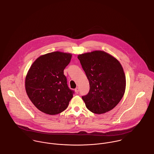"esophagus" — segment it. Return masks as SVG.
Masks as SVG:
<instances>
[{
  "instance_id": "1",
  "label": "esophagus",
  "mask_w": 154,
  "mask_h": 154,
  "mask_svg": "<svg viewBox=\"0 0 154 154\" xmlns=\"http://www.w3.org/2000/svg\"><path fill=\"white\" fill-rule=\"evenodd\" d=\"M75 93H78L79 92V88H76L75 89Z\"/></svg>"
}]
</instances>
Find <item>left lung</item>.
<instances>
[{
  "label": "left lung",
  "instance_id": "8db88e82",
  "mask_svg": "<svg viewBox=\"0 0 154 154\" xmlns=\"http://www.w3.org/2000/svg\"><path fill=\"white\" fill-rule=\"evenodd\" d=\"M77 57L89 82V92L82 97L86 107L96 114L110 111L125 91L126 78L121 63L101 50L79 54Z\"/></svg>",
  "mask_w": 154,
  "mask_h": 154
}]
</instances>
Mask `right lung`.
I'll return each mask as SVG.
<instances>
[{
	"instance_id": "obj_1",
	"label": "right lung",
	"mask_w": 154,
	"mask_h": 154,
	"mask_svg": "<svg viewBox=\"0 0 154 154\" xmlns=\"http://www.w3.org/2000/svg\"><path fill=\"white\" fill-rule=\"evenodd\" d=\"M72 54L54 51L38 57L30 67L25 79L27 95L41 112L54 115L68 106L74 92L69 89L63 70Z\"/></svg>"
}]
</instances>
